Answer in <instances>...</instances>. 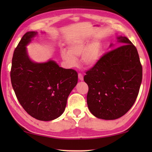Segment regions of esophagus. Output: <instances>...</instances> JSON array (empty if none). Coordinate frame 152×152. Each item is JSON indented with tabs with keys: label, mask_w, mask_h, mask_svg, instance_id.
Wrapping results in <instances>:
<instances>
[{
	"label": "esophagus",
	"mask_w": 152,
	"mask_h": 152,
	"mask_svg": "<svg viewBox=\"0 0 152 152\" xmlns=\"http://www.w3.org/2000/svg\"><path fill=\"white\" fill-rule=\"evenodd\" d=\"M78 78L80 80H84V77L83 75L81 73H78Z\"/></svg>",
	"instance_id": "obj_1"
}]
</instances>
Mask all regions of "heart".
Here are the masks:
<instances>
[{
    "instance_id": "b5f03b06",
    "label": "heart",
    "mask_w": 152,
    "mask_h": 152,
    "mask_svg": "<svg viewBox=\"0 0 152 152\" xmlns=\"http://www.w3.org/2000/svg\"><path fill=\"white\" fill-rule=\"evenodd\" d=\"M102 54L101 43L98 42H90L80 39L72 43L68 46V51L63 50L61 56L70 68L75 67L78 64L77 57L82 56V61L88 68L94 66L98 63Z\"/></svg>"
}]
</instances>
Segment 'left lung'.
<instances>
[{
	"label": "left lung",
	"instance_id": "left-lung-1",
	"mask_svg": "<svg viewBox=\"0 0 152 152\" xmlns=\"http://www.w3.org/2000/svg\"><path fill=\"white\" fill-rule=\"evenodd\" d=\"M117 38L123 45L105 53L84 76L88 86V107L99 119L114 120L127 113L137 99L142 80L135 46L126 37Z\"/></svg>",
	"mask_w": 152,
	"mask_h": 152
}]
</instances>
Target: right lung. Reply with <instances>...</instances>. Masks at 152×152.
Listing matches in <instances>:
<instances>
[{"label": "right lung", "mask_w": 152, "mask_h": 152, "mask_svg": "<svg viewBox=\"0 0 152 152\" xmlns=\"http://www.w3.org/2000/svg\"><path fill=\"white\" fill-rule=\"evenodd\" d=\"M37 32L23 36L12 59V86L20 104L28 114L40 121L60 116L69 94L78 82V73L64 69L54 61L35 63L28 57L26 46Z\"/></svg>", "instance_id": "obj_1"}]
</instances>
